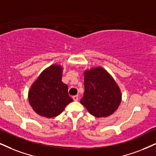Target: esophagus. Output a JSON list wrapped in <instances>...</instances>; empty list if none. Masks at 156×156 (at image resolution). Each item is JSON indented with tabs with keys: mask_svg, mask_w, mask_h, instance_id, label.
<instances>
[{
	"mask_svg": "<svg viewBox=\"0 0 156 156\" xmlns=\"http://www.w3.org/2000/svg\"><path fill=\"white\" fill-rule=\"evenodd\" d=\"M72 98H73V100H74V101H77L78 99H79L78 95H74V96H73V97H72Z\"/></svg>",
	"mask_w": 156,
	"mask_h": 156,
	"instance_id": "1",
	"label": "esophagus"
}]
</instances>
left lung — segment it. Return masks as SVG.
Segmentation results:
<instances>
[{"label": "left lung", "mask_w": 156, "mask_h": 156, "mask_svg": "<svg viewBox=\"0 0 156 156\" xmlns=\"http://www.w3.org/2000/svg\"><path fill=\"white\" fill-rule=\"evenodd\" d=\"M84 74V93L81 104L97 118L110 116L122 101L121 90L115 80L102 67L86 70Z\"/></svg>", "instance_id": "left-lung-1"}]
</instances>
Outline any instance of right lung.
<instances>
[{
    "instance_id": "1",
    "label": "right lung",
    "mask_w": 156,
    "mask_h": 156,
    "mask_svg": "<svg viewBox=\"0 0 156 156\" xmlns=\"http://www.w3.org/2000/svg\"><path fill=\"white\" fill-rule=\"evenodd\" d=\"M63 68L53 64L43 71L32 84L28 93L29 103L40 116L53 118L63 112L73 101L68 86L63 83Z\"/></svg>"
}]
</instances>
